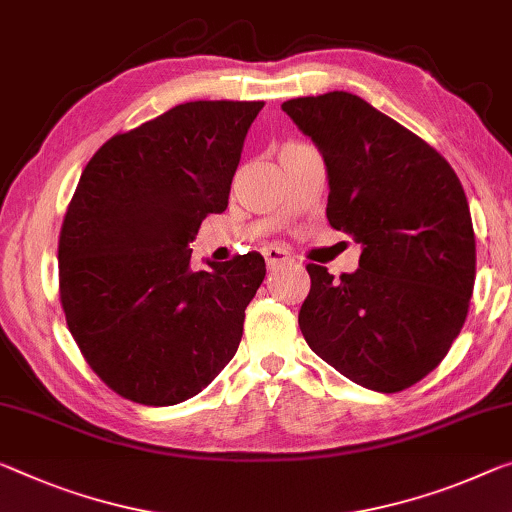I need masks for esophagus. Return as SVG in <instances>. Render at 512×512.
<instances>
[{"instance_id":"obj_1","label":"esophagus","mask_w":512,"mask_h":512,"mask_svg":"<svg viewBox=\"0 0 512 512\" xmlns=\"http://www.w3.org/2000/svg\"><path fill=\"white\" fill-rule=\"evenodd\" d=\"M263 256H265L267 270H274V267H279V265L293 263V256H290L288 251L281 247H267V249H263Z\"/></svg>"}]
</instances>
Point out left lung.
Listing matches in <instances>:
<instances>
[{
  "label": "left lung",
  "instance_id": "8db88e82",
  "mask_svg": "<svg viewBox=\"0 0 512 512\" xmlns=\"http://www.w3.org/2000/svg\"><path fill=\"white\" fill-rule=\"evenodd\" d=\"M327 167V219L361 245L359 270L306 265L309 348L361 387L396 393L426 377L465 325L476 238L442 155L348 91L281 105Z\"/></svg>",
  "mask_w": 512,
  "mask_h": 512
}]
</instances>
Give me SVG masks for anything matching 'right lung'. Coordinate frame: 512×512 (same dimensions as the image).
<instances>
[{
	"mask_svg": "<svg viewBox=\"0 0 512 512\" xmlns=\"http://www.w3.org/2000/svg\"><path fill=\"white\" fill-rule=\"evenodd\" d=\"M261 109L185 102L105 141L82 171L59 235V297L86 364L132 403H183L238 352L263 256L194 272L187 245L229 206Z\"/></svg>",
	"mask_w": 512,
	"mask_h": 512,
	"instance_id": "right-lung-1",
	"label": "right lung"
}]
</instances>
